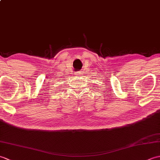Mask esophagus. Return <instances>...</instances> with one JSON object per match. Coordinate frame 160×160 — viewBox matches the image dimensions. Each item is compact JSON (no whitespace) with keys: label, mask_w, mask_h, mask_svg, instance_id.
<instances>
[{"label":"esophagus","mask_w":160,"mask_h":160,"mask_svg":"<svg viewBox=\"0 0 160 160\" xmlns=\"http://www.w3.org/2000/svg\"><path fill=\"white\" fill-rule=\"evenodd\" d=\"M81 74H82V73L80 72V71H78V72H77V73H76V75H77V76H80Z\"/></svg>","instance_id":"1"}]
</instances>
